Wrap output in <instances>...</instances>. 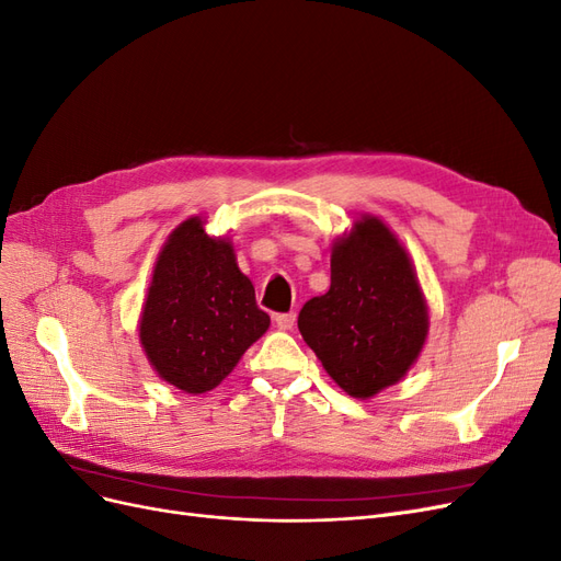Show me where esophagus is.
<instances>
[{
    "mask_svg": "<svg viewBox=\"0 0 561 561\" xmlns=\"http://www.w3.org/2000/svg\"><path fill=\"white\" fill-rule=\"evenodd\" d=\"M274 320H276V328L285 332V330H293L295 328L297 316L295 313H278Z\"/></svg>",
    "mask_w": 561,
    "mask_h": 561,
    "instance_id": "esophagus-1",
    "label": "esophagus"
}]
</instances>
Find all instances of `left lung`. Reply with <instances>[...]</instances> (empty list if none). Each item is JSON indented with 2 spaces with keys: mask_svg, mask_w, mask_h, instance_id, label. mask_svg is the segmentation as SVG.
Instances as JSON below:
<instances>
[{
  "mask_svg": "<svg viewBox=\"0 0 561 561\" xmlns=\"http://www.w3.org/2000/svg\"><path fill=\"white\" fill-rule=\"evenodd\" d=\"M330 290L309 299L299 332L334 383L369 400L396 386L428 339V304L410 252L377 215L332 243Z\"/></svg>",
  "mask_w": 561,
  "mask_h": 561,
  "instance_id": "obj_1",
  "label": "left lung"
}]
</instances>
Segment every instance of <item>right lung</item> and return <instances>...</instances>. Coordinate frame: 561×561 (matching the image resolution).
<instances>
[{"instance_id": "add662e5", "label": "right lung", "mask_w": 561, "mask_h": 561, "mask_svg": "<svg viewBox=\"0 0 561 561\" xmlns=\"http://www.w3.org/2000/svg\"><path fill=\"white\" fill-rule=\"evenodd\" d=\"M227 236L194 215L168 236L142 304L140 346L151 369L184 393H206L268 330Z\"/></svg>"}]
</instances>
